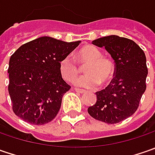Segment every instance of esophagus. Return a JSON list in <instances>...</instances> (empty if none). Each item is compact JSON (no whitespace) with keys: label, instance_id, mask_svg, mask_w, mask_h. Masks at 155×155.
I'll return each instance as SVG.
<instances>
[{"label":"esophagus","instance_id":"34e87169","mask_svg":"<svg viewBox=\"0 0 155 155\" xmlns=\"http://www.w3.org/2000/svg\"><path fill=\"white\" fill-rule=\"evenodd\" d=\"M75 91H77V92H78V93H81V94H84V93L86 92V91L82 90V89H78V88H75Z\"/></svg>","mask_w":155,"mask_h":155}]
</instances>
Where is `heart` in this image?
Returning <instances> with one entry per match:
<instances>
[{
	"label": "heart",
	"instance_id": "obj_1",
	"mask_svg": "<svg viewBox=\"0 0 155 155\" xmlns=\"http://www.w3.org/2000/svg\"><path fill=\"white\" fill-rule=\"evenodd\" d=\"M78 61L84 68L86 75L76 81L78 86L93 89L100 84H106L113 78L116 66L113 60L103 56V52L94 45H84L78 52ZM59 71L68 82H74L80 73V68L72 57L67 55L59 62Z\"/></svg>",
	"mask_w": 155,
	"mask_h": 155
}]
</instances>
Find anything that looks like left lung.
<instances>
[{
	"mask_svg": "<svg viewBox=\"0 0 155 155\" xmlns=\"http://www.w3.org/2000/svg\"><path fill=\"white\" fill-rule=\"evenodd\" d=\"M104 47L114 59L115 77L104 90L96 92L97 103L88 108L96 120L115 124L131 116L139 107L146 91V56L131 39L110 35L92 41Z\"/></svg>",
	"mask_w": 155,
	"mask_h": 155,
	"instance_id": "obj_1",
	"label": "left lung"
}]
</instances>
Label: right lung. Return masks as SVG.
Masks as SVG:
<instances>
[{"label": "right lung", "mask_w": 155, "mask_h": 155, "mask_svg": "<svg viewBox=\"0 0 155 155\" xmlns=\"http://www.w3.org/2000/svg\"><path fill=\"white\" fill-rule=\"evenodd\" d=\"M81 41L40 37L19 47L9 59L8 92L13 111L25 122L42 125L58 115L71 86L62 78L59 62Z\"/></svg>", "instance_id": "1"}]
</instances>
